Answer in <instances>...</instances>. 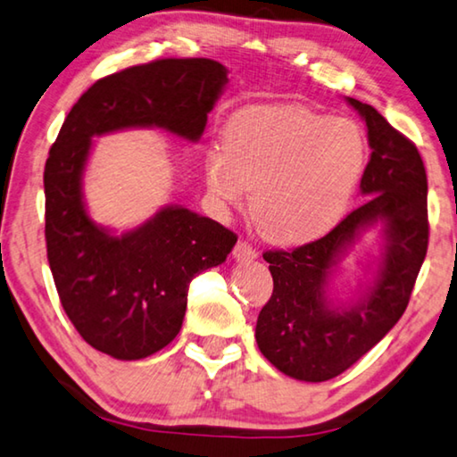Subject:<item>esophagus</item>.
<instances>
[{
	"label": "esophagus",
	"instance_id": "1",
	"mask_svg": "<svg viewBox=\"0 0 457 457\" xmlns=\"http://www.w3.org/2000/svg\"><path fill=\"white\" fill-rule=\"evenodd\" d=\"M233 255H235L237 262H253V259L257 257V251L253 249V245H249L247 241H243V238H241V241L235 245Z\"/></svg>",
	"mask_w": 457,
	"mask_h": 457
}]
</instances>
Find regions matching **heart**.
<instances>
[{
	"label": "heart",
	"instance_id": "b5f03b06",
	"mask_svg": "<svg viewBox=\"0 0 457 457\" xmlns=\"http://www.w3.org/2000/svg\"><path fill=\"white\" fill-rule=\"evenodd\" d=\"M222 150L204 157L208 189L249 212L268 241L298 245L343 219L368 163L360 126L302 106H255L222 129Z\"/></svg>",
	"mask_w": 457,
	"mask_h": 457
}]
</instances>
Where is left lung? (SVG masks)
I'll return each mask as SVG.
<instances>
[{
	"mask_svg": "<svg viewBox=\"0 0 457 457\" xmlns=\"http://www.w3.org/2000/svg\"><path fill=\"white\" fill-rule=\"evenodd\" d=\"M368 126L371 155L361 175L366 202L317 241L265 251L273 292L255 327L259 351L286 376L325 382L368 353L406 311L429 243L427 173L412 140L376 108L347 97ZM385 224V253L375 284L356 303L333 307L328 278L361 229Z\"/></svg>",
	"mask_w": 457,
	"mask_h": 457,
	"instance_id": "obj_1",
	"label": "left lung"
}]
</instances>
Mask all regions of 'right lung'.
Segmentation results:
<instances>
[{
	"mask_svg": "<svg viewBox=\"0 0 457 457\" xmlns=\"http://www.w3.org/2000/svg\"><path fill=\"white\" fill-rule=\"evenodd\" d=\"M212 59H159L97 79L69 112L45 165V238L69 320L91 347L143 360L175 339L195 273L220 265L237 235L184 206H167L120 237L83 204L91 138L163 129L195 143L228 81Z\"/></svg>",
	"mask_w": 457,
	"mask_h": 457,
	"instance_id": "obj_1",
	"label": "right lung"
}]
</instances>
